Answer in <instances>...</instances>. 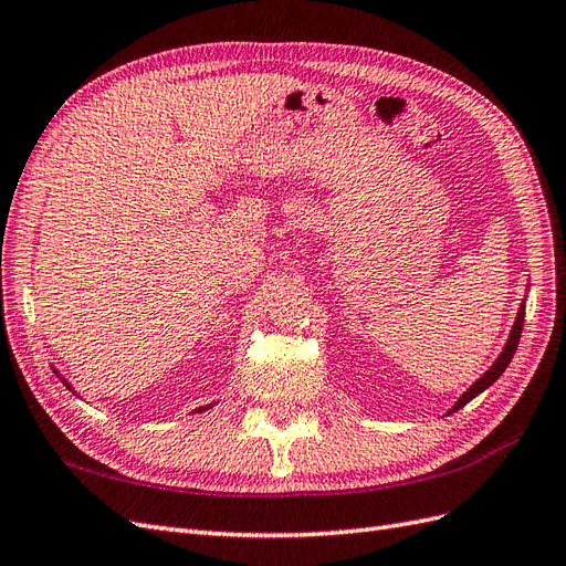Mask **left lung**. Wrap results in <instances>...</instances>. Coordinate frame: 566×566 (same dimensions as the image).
Segmentation results:
<instances>
[{"mask_svg":"<svg viewBox=\"0 0 566 566\" xmlns=\"http://www.w3.org/2000/svg\"><path fill=\"white\" fill-rule=\"evenodd\" d=\"M522 326H524V305L520 307V315H517V322H515V326H513V334H510V338H507V343H505V348H503V353H501V357L496 359V364L494 367H491L478 382L475 386H472L459 402H455V407L451 409V411H459L461 407H465L470 399H475L480 392H484L491 382H494L505 369H507V364H510V359H513V355H515V350H517V345H520V336H522Z\"/></svg>","mask_w":566,"mask_h":566,"instance_id":"left-lung-1","label":"left lung"}]
</instances>
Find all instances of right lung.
<instances>
[{
  "label": "right lung",
  "instance_id": "obj_1",
  "mask_svg": "<svg viewBox=\"0 0 566 566\" xmlns=\"http://www.w3.org/2000/svg\"><path fill=\"white\" fill-rule=\"evenodd\" d=\"M63 382H65V386H67V380H63ZM67 388H70V386H67ZM205 409H209V407H205ZM205 409H199V411H205Z\"/></svg>",
  "mask_w": 566,
  "mask_h": 566
}]
</instances>
